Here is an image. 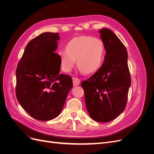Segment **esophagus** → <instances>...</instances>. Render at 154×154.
Returning <instances> with one entry per match:
<instances>
[{
	"label": "esophagus",
	"instance_id": "esophagus-1",
	"mask_svg": "<svg viewBox=\"0 0 154 154\" xmlns=\"http://www.w3.org/2000/svg\"><path fill=\"white\" fill-rule=\"evenodd\" d=\"M72 82H73L74 86L79 85V84H80V80H79L78 78H72Z\"/></svg>",
	"mask_w": 154,
	"mask_h": 154
}]
</instances>
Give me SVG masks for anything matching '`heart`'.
<instances>
[{
	"instance_id": "obj_1",
	"label": "heart",
	"mask_w": 154,
	"mask_h": 154,
	"mask_svg": "<svg viewBox=\"0 0 154 154\" xmlns=\"http://www.w3.org/2000/svg\"><path fill=\"white\" fill-rule=\"evenodd\" d=\"M105 49L103 41L90 36H81L70 40L66 49L59 51L60 63L65 72H69L76 63L86 74L94 73L103 63Z\"/></svg>"
}]
</instances>
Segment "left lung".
I'll use <instances>...</instances> for the list:
<instances>
[{"mask_svg": "<svg viewBox=\"0 0 154 154\" xmlns=\"http://www.w3.org/2000/svg\"><path fill=\"white\" fill-rule=\"evenodd\" d=\"M106 55L101 67L81 83L90 117L101 123L110 122L127 105L131 78L127 51L118 37L109 29L99 31Z\"/></svg>", "mask_w": 154, "mask_h": 154, "instance_id": "left-lung-1", "label": "left lung"}]
</instances>
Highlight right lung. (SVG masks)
I'll use <instances>...</instances> for the list:
<instances>
[{"label": "right lung", "instance_id": "obj_1", "mask_svg": "<svg viewBox=\"0 0 154 154\" xmlns=\"http://www.w3.org/2000/svg\"><path fill=\"white\" fill-rule=\"evenodd\" d=\"M58 32H44L27 44L16 70V96L32 118L49 121L61 112L69 92L71 77L60 74Z\"/></svg>", "mask_w": 154, "mask_h": 154}]
</instances>
